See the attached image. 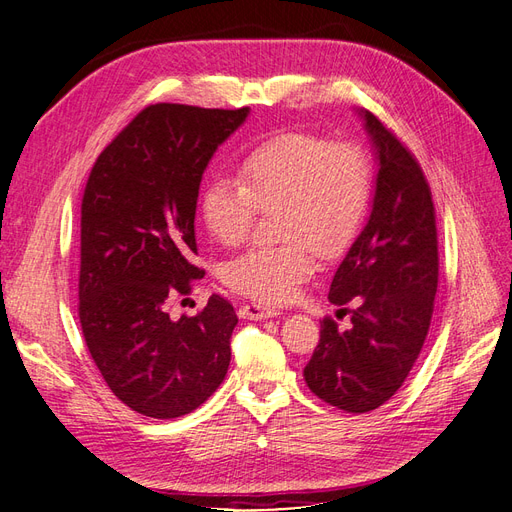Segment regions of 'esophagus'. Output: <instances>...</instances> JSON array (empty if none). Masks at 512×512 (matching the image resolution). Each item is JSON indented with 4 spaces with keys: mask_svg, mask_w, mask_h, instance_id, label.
I'll list each match as a JSON object with an SVG mask.
<instances>
[{
    "mask_svg": "<svg viewBox=\"0 0 512 512\" xmlns=\"http://www.w3.org/2000/svg\"><path fill=\"white\" fill-rule=\"evenodd\" d=\"M280 312H277L275 307H267V305H260V303H245L239 309V316L245 320H265V318H273Z\"/></svg>",
    "mask_w": 512,
    "mask_h": 512,
    "instance_id": "1",
    "label": "esophagus"
}]
</instances>
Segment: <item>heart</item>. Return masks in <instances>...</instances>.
Masks as SVG:
<instances>
[{"label": "heart", "mask_w": 512, "mask_h": 512, "mask_svg": "<svg viewBox=\"0 0 512 512\" xmlns=\"http://www.w3.org/2000/svg\"><path fill=\"white\" fill-rule=\"evenodd\" d=\"M371 198V166L356 143H329L309 132L265 138L243 153L239 181L213 179L200 198L207 230L224 245L250 235L260 211H275L284 243L252 247L228 262L226 284L265 303H286L322 258L342 256Z\"/></svg>", "instance_id": "b5f03b06"}]
</instances>
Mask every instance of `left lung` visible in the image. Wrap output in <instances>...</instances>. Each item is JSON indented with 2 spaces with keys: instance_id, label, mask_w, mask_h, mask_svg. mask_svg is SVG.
Listing matches in <instances>:
<instances>
[{
  "instance_id": "obj_1",
  "label": "left lung",
  "mask_w": 512,
  "mask_h": 512,
  "mask_svg": "<svg viewBox=\"0 0 512 512\" xmlns=\"http://www.w3.org/2000/svg\"><path fill=\"white\" fill-rule=\"evenodd\" d=\"M361 115L378 151L374 207L329 290V301L342 307L337 316L350 314V329L324 316L303 369L309 391L352 414L380 408L406 382L429 331L440 267L421 164L374 113Z\"/></svg>"
}]
</instances>
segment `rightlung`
Returning a JSON list of instances; mask_svg holds the SVG:
<instances>
[{
    "label": "right lung",
    "mask_w": 512,
    "mask_h": 512,
    "mask_svg": "<svg viewBox=\"0 0 512 512\" xmlns=\"http://www.w3.org/2000/svg\"><path fill=\"white\" fill-rule=\"evenodd\" d=\"M250 108L149 104L104 147L81 203L79 320L108 389L138 414L177 418L215 393L237 314L211 294L196 316H168L205 275L194 218L211 156Z\"/></svg>",
    "instance_id": "obj_1"
}]
</instances>
